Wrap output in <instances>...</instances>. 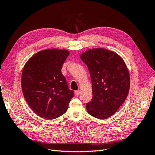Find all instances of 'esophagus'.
<instances>
[{
	"mask_svg": "<svg viewBox=\"0 0 155 155\" xmlns=\"http://www.w3.org/2000/svg\"><path fill=\"white\" fill-rule=\"evenodd\" d=\"M79 93H80V91H76L74 92V94H75V95H76V96H78L79 94Z\"/></svg>",
	"mask_w": 155,
	"mask_h": 155,
	"instance_id": "esophagus-1",
	"label": "esophagus"
}]
</instances>
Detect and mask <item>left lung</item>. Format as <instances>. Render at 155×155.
Returning a JSON list of instances; mask_svg holds the SVG:
<instances>
[{"instance_id": "1", "label": "left lung", "mask_w": 155, "mask_h": 155, "mask_svg": "<svg viewBox=\"0 0 155 155\" xmlns=\"http://www.w3.org/2000/svg\"><path fill=\"white\" fill-rule=\"evenodd\" d=\"M91 75L92 98L86 105L89 114L98 119L113 115L124 104L130 87V76L124 60L114 51L94 48L81 55Z\"/></svg>"}]
</instances>
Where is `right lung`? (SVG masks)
I'll return each mask as SVG.
<instances>
[{
    "mask_svg": "<svg viewBox=\"0 0 155 155\" xmlns=\"http://www.w3.org/2000/svg\"><path fill=\"white\" fill-rule=\"evenodd\" d=\"M69 55L67 50L48 49L28 61L22 73L21 86L26 102L36 114L55 119L64 114L74 97L61 73Z\"/></svg>",
    "mask_w": 155,
    "mask_h": 155,
    "instance_id": "obj_1",
    "label": "right lung"
}]
</instances>
